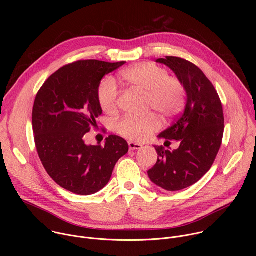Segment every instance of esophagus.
Returning <instances> with one entry per match:
<instances>
[{
  "mask_svg": "<svg viewBox=\"0 0 256 256\" xmlns=\"http://www.w3.org/2000/svg\"><path fill=\"white\" fill-rule=\"evenodd\" d=\"M128 147H130V150L134 151V150H140L142 146L140 144H138V142H128Z\"/></svg>",
  "mask_w": 256,
  "mask_h": 256,
  "instance_id": "obj_1",
  "label": "esophagus"
}]
</instances>
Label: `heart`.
<instances>
[{
    "label": "heart",
    "instance_id": "1",
    "mask_svg": "<svg viewBox=\"0 0 256 256\" xmlns=\"http://www.w3.org/2000/svg\"><path fill=\"white\" fill-rule=\"evenodd\" d=\"M120 78L128 85L147 93L149 109L157 110L166 118L179 114L186 103V87L178 78L169 76L166 68L152 64L140 62L130 66L120 72ZM118 89L112 78H104L97 88V101L102 110L114 114L118 109ZM161 126L159 118L150 114L142 118L124 116L116 124L122 136L142 142Z\"/></svg>",
    "mask_w": 256,
    "mask_h": 256
}]
</instances>
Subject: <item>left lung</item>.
<instances>
[{"label": "left lung", "mask_w": 256, "mask_h": 256, "mask_svg": "<svg viewBox=\"0 0 256 256\" xmlns=\"http://www.w3.org/2000/svg\"><path fill=\"white\" fill-rule=\"evenodd\" d=\"M156 62L175 72L186 87L188 100L184 114L159 134L165 142H179V148L169 151L154 146L158 160L148 175L163 190L177 192L196 184L210 169L223 140V106L212 82L192 62L176 56Z\"/></svg>", "instance_id": "8db88e82"}]
</instances>
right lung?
I'll return each instance as SVG.
<instances>
[{"mask_svg":"<svg viewBox=\"0 0 256 256\" xmlns=\"http://www.w3.org/2000/svg\"><path fill=\"white\" fill-rule=\"evenodd\" d=\"M124 64L87 60L66 64L36 94L32 109L36 150L48 174L70 192L89 196L102 190L128 151L126 140L116 134L106 138L103 146L84 140L102 114L98 85Z\"/></svg>","mask_w":256,"mask_h":256,"instance_id":"obj_1","label":"right lung"}]
</instances>
